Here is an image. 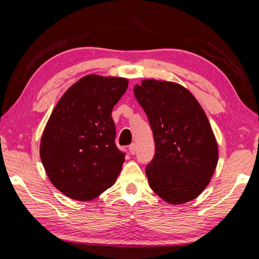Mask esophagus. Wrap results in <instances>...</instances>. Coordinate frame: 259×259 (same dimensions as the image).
<instances>
[{"mask_svg": "<svg viewBox=\"0 0 259 259\" xmlns=\"http://www.w3.org/2000/svg\"><path fill=\"white\" fill-rule=\"evenodd\" d=\"M129 152L131 153V154H135L136 153V144H131V145L129 146Z\"/></svg>", "mask_w": 259, "mask_h": 259, "instance_id": "34e87169", "label": "esophagus"}]
</instances>
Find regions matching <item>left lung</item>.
<instances>
[{"label":"left lung","mask_w":259,"mask_h":259,"mask_svg":"<svg viewBox=\"0 0 259 259\" xmlns=\"http://www.w3.org/2000/svg\"><path fill=\"white\" fill-rule=\"evenodd\" d=\"M134 93L154 136L155 154L146 166L150 187L171 204L198 198L218 162L217 142L203 108L175 82L146 78Z\"/></svg>","instance_id":"8db88e82"}]
</instances>
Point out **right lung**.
<instances>
[{
    "label": "right lung",
    "mask_w": 259,
    "mask_h": 259,
    "mask_svg": "<svg viewBox=\"0 0 259 259\" xmlns=\"http://www.w3.org/2000/svg\"><path fill=\"white\" fill-rule=\"evenodd\" d=\"M124 77L89 74L66 90L43 131L40 156L54 186L68 198L90 201L113 186L124 162L115 145L114 105Z\"/></svg>",
    "instance_id": "add662e5"
}]
</instances>
